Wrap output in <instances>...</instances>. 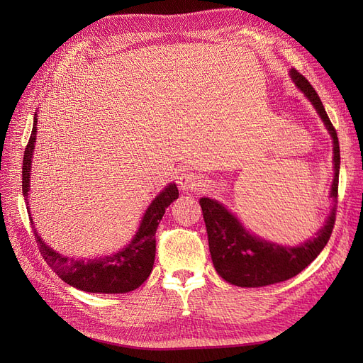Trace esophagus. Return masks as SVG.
I'll return each instance as SVG.
<instances>
[{"mask_svg": "<svg viewBox=\"0 0 363 363\" xmlns=\"http://www.w3.org/2000/svg\"><path fill=\"white\" fill-rule=\"evenodd\" d=\"M178 184L184 191H197L200 186H203L201 178L197 174H194V172H185V174L179 177Z\"/></svg>", "mask_w": 363, "mask_h": 363, "instance_id": "esophagus-1", "label": "esophagus"}]
</instances>
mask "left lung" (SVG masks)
Here are the masks:
<instances>
[{
  "label": "left lung",
  "mask_w": 363,
  "mask_h": 363,
  "mask_svg": "<svg viewBox=\"0 0 363 363\" xmlns=\"http://www.w3.org/2000/svg\"><path fill=\"white\" fill-rule=\"evenodd\" d=\"M297 88L312 101L320 119L325 123L334 141V181L331 197L337 203L338 174H340V145L337 130L323 108L318 92L296 69L290 72ZM200 206L206 222L208 249L218 274L237 287H264L287 281L309 266L327 245L335 223V206L327 223L316 234L298 247H282L260 240L247 233L242 225L226 208L212 199H201Z\"/></svg>",
  "instance_id": "8db88e82"
}]
</instances>
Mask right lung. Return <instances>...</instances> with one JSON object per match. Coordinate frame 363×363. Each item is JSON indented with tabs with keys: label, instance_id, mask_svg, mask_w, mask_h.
Segmentation results:
<instances>
[{
	"label": "right lung",
	"instance_id": "right-lung-1",
	"mask_svg": "<svg viewBox=\"0 0 363 363\" xmlns=\"http://www.w3.org/2000/svg\"><path fill=\"white\" fill-rule=\"evenodd\" d=\"M36 114L33 119V128L29 143L25 148L23 167H22V189L23 196L28 203L29 193V177H30V162L32 152L36 140ZM179 197V191L175 184L167 185L163 191L152 200L150 207L143 218L141 226L133 237L130 244L122 252L106 256L100 259L91 260H74L52 249L33 230L35 240L40 247V252L44 260L48 263L50 268L59 275L65 282L72 287L88 291V293H106V294H118L128 293L138 289L140 285L148 278L152 271L156 257V230L164 215L166 207ZM30 216V213H29ZM30 223L33 225L32 219ZM33 228V226H32Z\"/></svg>",
	"mask_w": 363,
	"mask_h": 363
}]
</instances>
